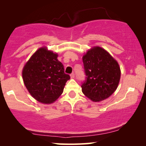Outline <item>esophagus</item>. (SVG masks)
Segmentation results:
<instances>
[{"mask_svg":"<svg viewBox=\"0 0 146 146\" xmlns=\"http://www.w3.org/2000/svg\"><path fill=\"white\" fill-rule=\"evenodd\" d=\"M74 76H75V74L74 73H72L70 74V77L71 78H74Z\"/></svg>","mask_w":146,"mask_h":146,"instance_id":"34e87169","label":"esophagus"}]
</instances>
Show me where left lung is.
<instances>
[{
    "label": "left lung",
    "instance_id": "1",
    "mask_svg": "<svg viewBox=\"0 0 146 146\" xmlns=\"http://www.w3.org/2000/svg\"><path fill=\"white\" fill-rule=\"evenodd\" d=\"M86 76L82 91L93 102H100L110 96L115 91L121 72L117 61L102 48L95 46L83 56Z\"/></svg>",
    "mask_w": 146,
    "mask_h": 146
}]
</instances>
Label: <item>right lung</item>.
Returning <instances> with one entry per match:
<instances>
[{
	"mask_svg": "<svg viewBox=\"0 0 146 146\" xmlns=\"http://www.w3.org/2000/svg\"><path fill=\"white\" fill-rule=\"evenodd\" d=\"M58 54L40 48L27 62L23 70V78L34 98L43 104H51L63 92L70 77L64 73Z\"/></svg>",
	"mask_w": 146,
	"mask_h": 146,
	"instance_id": "obj_1",
	"label": "right lung"
}]
</instances>
